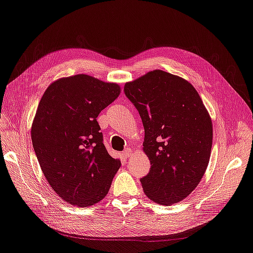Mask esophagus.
<instances>
[{
  "mask_svg": "<svg viewBox=\"0 0 253 253\" xmlns=\"http://www.w3.org/2000/svg\"><path fill=\"white\" fill-rule=\"evenodd\" d=\"M131 154H132V150L127 148V149L124 151V153H123V157H124V158H128V157L131 156Z\"/></svg>",
  "mask_w": 253,
  "mask_h": 253,
  "instance_id": "obj_1",
  "label": "esophagus"
}]
</instances>
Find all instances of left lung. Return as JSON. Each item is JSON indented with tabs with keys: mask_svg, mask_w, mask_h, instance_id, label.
<instances>
[{
	"mask_svg": "<svg viewBox=\"0 0 253 253\" xmlns=\"http://www.w3.org/2000/svg\"><path fill=\"white\" fill-rule=\"evenodd\" d=\"M145 128L144 151L151 169L140 183L146 195L159 205L188 196L210 160L212 121L199 93L187 81L154 70L125 84Z\"/></svg>",
	"mask_w": 253,
	"mask_h": 253,
	"instance_id": "left-lung-1",
	"label": "left lung"
}]
</instances>
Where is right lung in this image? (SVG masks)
Here are the masks:
<instances>
[{"mask_svg": "<svg viewBox=\"0 0 253 253\" xmlns=\"http://www.w3.org/2000/svg\"><path fill=\"white\" fill-rule=\"evenodd\" d=\"M120 92L117 84L78 74L43 94L31 130L33 148L63 201L84 208L107 194L121 161L107 153L97 117Z\"/></svg>", "mask_w": 253, "mask_h": 253, "instance_id": "right-lung-1", "label": "right lung"}]
</instances>
